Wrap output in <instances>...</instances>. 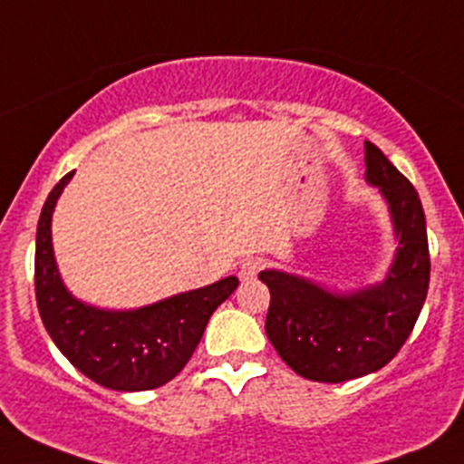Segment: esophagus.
I'll use <instances>...</instances> for the list:
<instances>
[{"label": "esophagus", "instance_id": "obj_1", "mask_svg": "<svg viewBox=\"0 0 464 464\" xmlns=\"http://www.w3.org/2000/svg\"><path fill=\"white\" fill-rule=\"evenodd\" d=\"M262 266H265V260L262 258H246L240 266V278L242 280H254L256 276L260 274Z\"/></svg>", "mask_w": 464, "mask_h": 464}]
</instances>
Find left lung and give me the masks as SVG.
Masks as SVG:
<instances>
[{"instance_id":"8db88e82","label":"left lung","mask_w":464,"mask_h":464,"mask_svg":"<svg viewBox=\"0 0 464 464\" xmlns=\"http://www.w3.org/2000/svg\"><path fill=\"white\" fill-rule=\"evenodd\" d=\"M366 179L386 198L400 246L388 278L336 296L283 271H262L271 301L265 330L296 375L339 383L386 366L413 332L431 278L427 222L418 190L375 143H363Z\"/></svg>"}]
</instances>
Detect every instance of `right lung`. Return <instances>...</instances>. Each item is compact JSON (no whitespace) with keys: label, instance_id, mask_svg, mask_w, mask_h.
<instances>
[{"label":"right lung","instance_id":"right-lung-1","mask_svg":"<svg viewBox=\"0 0 464 464\" xmlns=\"http://www.w3.org/2000/svg\"><path fill=\"white\" fill-rule=\"evenodd\" d=\"M46 198L35 237V298L60 353L92 382L111 391H152L179 375L202 341L210 314L240 283L236 276L132 312L93 310L64 289L51 246V215L72 179Z\"/></svg>","mask_w":464,"mask_h":464}]
</instances>
